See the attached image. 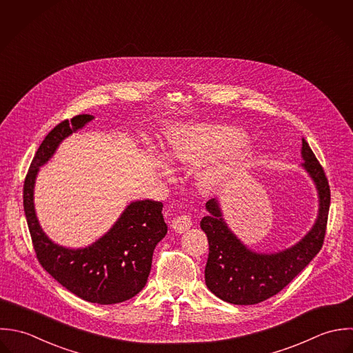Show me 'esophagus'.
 <instances>
[{
    "label": "esophagus",
    "instance_id": "34e87169",
    "mask_svg": "<svg viewBox=\"0 0 353 353\" xmlns=\"http://www.w3.org/2000/svg\"><path fill=\"white\" fill-rule=\"evenodd\" d=\"M171 226L176 233H185L192 228V218L189 214H182L172 221Z\"/></svg>",
    "mask_w": 353,
    "mask_h": 353
}]
</instances>
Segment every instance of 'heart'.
Instances as JSON below:
<instances>
[{
	"instance_id": "heart-1",
	"label": "heart",
	"mask_w": 353,
	"mask_h": 353,
	"mask_svg": "<svg viewBox=\"0 0 353 353\" xmlns=\"http://www.w3.org/2000/svg\"><path fill=\"white\" fill-rule=\"evenodd\" d=\"M242 138V132L233 127L196 125L171 131L168 137V157L182 163H196L214 150H221ZM252 148L241 143L233 148L225 159L204 167L199 172V182L205 189L226 183L248 163Z\"/></svg>"
}]
</instances>
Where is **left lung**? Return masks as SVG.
I'll return each mask as SVG.
<instances>
[{"mask_svg": "<svg viewBox=\"0 0 353 353\" xmlns=\"http://www.w3.org/2000/svg\"><path fill=\"white\" fill-rule=\"evenodd\" d=\"M301 156L304 170L316 185L319 214L310 233L289 249L276 253L252 252L228 228L218 200L207 201L210 215L200 223L210 243L205 283L223 301L252 305L272 297L289 285L322 249L330 208V186L321 163L304 138Z\"/></svg>", "mask_w": 353, "mask_h": 353, "instance_id": "obj_1", "label": "left lung"}]
</instances>
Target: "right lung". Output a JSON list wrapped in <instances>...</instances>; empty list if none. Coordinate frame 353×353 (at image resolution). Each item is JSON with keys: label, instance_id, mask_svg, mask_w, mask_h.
Wrapping results in <instances>:
<instances>
[{"label": "right lung", "instance_id": "obj_1", "mask_svg": "<svg viewBox=\"0 0 353 353\" xmlns=\"http://www.w3.org/2000/svg\"><path fill=\"white\" fill-rule=\"evenodd\" d=\"M93 119L78 115L63 120L45 137L24 179L23 207L39 264L75 296L108 305L134 297L146 285L153 250L167 234L163 203H131L107 234L83 249H67L49 239L34 208V183L39 167L53 156L64 138Z\"/></svg>", "mask_w": 353, "mask_h": 353}]
</instances>
